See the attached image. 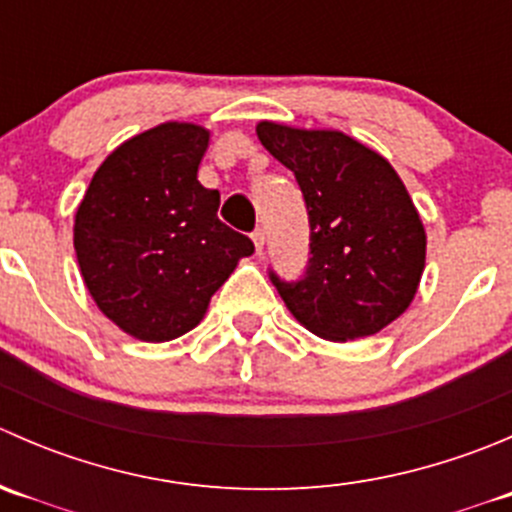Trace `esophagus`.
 <instances>
[{
    "mask_svg": "<svg viewBox=\"0 0 512 512\" xmlns=\"http://www.w3.org/2000/svg\"><path fill=\"white\" fill-rule=\"evenodd\" d=\"M252 242H255L257 252H260V255H262V250H265V242H267V237H265V230H262V227H257V230L252 232Z\"/></svg>",
    "mask_w": 512,
    "mask_h": 512,
    "instance_id": "obj_1",
    "label": "esophagus"
}]
</instances>
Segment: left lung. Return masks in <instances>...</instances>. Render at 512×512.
<instances>
[{
    "instance_id": "left-lung-1",
    "label": "left lung",
    "mask_w": 512,
    "mask_h": 512,
    "mask_svg": "<svg viewBox=\"0 0 512 512\" xmlns=\"http://www.w3.org/2000/svg\"><path fill=\"white\" fill-rule=\"evenodd\" d=\"M255 131L297 178L312 227L304 280L272 275L292 317L329 342L389 327L414 302L426 267V230L404 180L342 131L277 121Z\"/></svg>"
}]
</instances>
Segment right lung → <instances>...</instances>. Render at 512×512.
<instances>
[{
  "mask_svg": "<svg viewBox=\"0 0 512 512\" xmlns=\"http://www.w3.org/2000/svg\"><path fill=\"white\" fill-rule=\"evenodd\" d=\"M210 131L165 121L128 138L96 168L74 218V250L96 307L141 342H170L203 322L210 297L250 237L218 220L200 185Z\"/></svg>",
  "mask_w": 512,
  "mask_h": 512,
  "instance_id": "right-lung-1",
  "label": "right lung"
}]
</instances>
